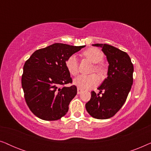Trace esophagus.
I'll return each mask as SVG.
<instances>
[{"instance_id": "esophagus-1", "label": "esophagus", "mask_w": 151, "mask_h": 151, "mask_svg": "<svg viewBox=\"0 0 151 151\" xmlns=\"http://www.w3.org/2000/svg\"><path fill=\"white\" fill-rule=\"evenodd\" d=\"M82 92V89H81V88H78V89H77L78 94H80Z\"/></svg>"}]
</instances>
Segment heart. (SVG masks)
<instances>
[{
    "label": "heart",
    "mask_w": 151,
    "mask_h": 151,
    "mask_svg": "<svg viewBox=\"0 0 151 151\" xmlns=\"http://www.w3.org/2000/svg\"><path fill=\"white\" fill-rule=\"evenodd\" d=\"M84 56L93 63H99L103 60L104 55L102 51L96 48H89L84 51ZM65 66L67 71L71 76H75L78 73V60L76 55H71L65 61ZM95 70L102 73L104 69L100 65L94 66ZM100 77L96 73L91 75H80L74 79V84L81 89H90L100 83Z\"/></svg>",
    "instance_id": "b5f03b06"
}]
</instances>
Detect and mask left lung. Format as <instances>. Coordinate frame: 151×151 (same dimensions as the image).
Segmentation results:
<instances>
[{"label":"left lung","mask_w":151,"mask_h":151,"mask_svg":"<svg viewBox=\"0 0 151 151\" xmlns=\"http://www.w3.org/2000/svg\"><path fill=\"white\" fill-rule=\"evenodd\" d=\"M93 45L101 47L106 55L108 76L98 87V94L94 91L91 93V97L85 106L94 118L109 119L118 112L127 100L133 84V65L129 55L116 47L107 44Z\"/></svg>","instance_id":"8db88e82"}]
</instances>
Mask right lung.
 I'll return each mask as SVG.
<instances>
[{"instance_id":"obj_1","label":"right lung","mask_w":151,"mask_h":151,"mask_svg":"<svg viewBox=\"0 0 151 151\" xmlns=\"http://www.w3.org/2000/svg\"><path fill=\"white\" fill-rule=\"evenodd\" d=\"M84 47L54 43L36 50L25 62L22 87L27 104L36 116L53 121L67 113L77 87L65 86L73 82L65 61Z\"/></svg>"}]
</instances>
